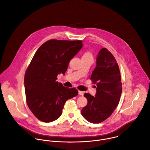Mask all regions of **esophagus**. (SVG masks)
Wrapping results in <instances>:
<instances>
[{
	"mask_svg": "<svg viewBox=\"0 0 150 150\" xmlns=\"http://www.w3.org/2000/svg\"><path fill=\"white\" fill-rule=\"evenodd\" d=\"M78 93L80 96H83V91H78Z\"/></svg>",
	"mask_w": 150,
	"mask_h": 150,
	"instance_id": "34e87169",
	"label": "esophagus"
}]
</instances>
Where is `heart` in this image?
Wrapping results in <instances>:
<instances>
[{
  "label": "heart",
  "mask_w": 150,
  "mask_h": 150,
  "mask_svg": "<svg viewBox=\"0 0 150 150\" xmlns=\"http://www.w3.org/2000/svg\"><path fill=\"white\" fill-rule=\"evenodd\" d=\"M82 57H93V55L91 52H85Z\"/></svg>",
  "instance_id": "1"
}]
</instances>
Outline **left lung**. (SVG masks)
<instances>
[{
  "instance_id": "obj_1",
  "label": "left lung",
  "mask_w": 150,
  "mask_h": 150,
  "mask_svg": "<svg viewBox=\"0 0 150 150\" xmlns=\"http://www.w3.org/2000/svg\"><path fill=\"white\" fill-rule=\"evenodd\" d=\"M96 65L90 79L97 85V93L94 97L84 94L88 103L81 110L82 116L93 123H101L112 114L119 103L122 90L118 64L106 48L100 50Z\"/></svg>"
}]
</instances>
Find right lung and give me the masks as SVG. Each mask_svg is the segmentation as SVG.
<instances>
[{"mask_svg": "<svg viewBox=\"0 0 150 150\" xmlns=\"http://www.w3.org/2000/svg\"><path fill=\"white\" fill-rule=\"evenodd\" d=\"M81 40H50L34 55L24 77L26 101L30 110L40 120L51 122L62 113L64 104L78 94L75 88L63 87L56 81L65 74L70 60L81 49Z\"/></svg>", "mask_w": 150, "mask_h": 150, "instance_id": "add662e5", "label": "right lung"}]
</instances>
